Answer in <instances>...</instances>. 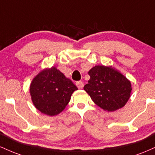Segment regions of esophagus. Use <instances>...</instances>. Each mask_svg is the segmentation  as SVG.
Instances as JSON below:
<instances>
[{
  "label": "esophagus",
  "mask_w": 155,
  "mask_h": 155,
  "mask_svg": "<svg viewBox=\"0 0 155 155\" xmlns=\"http://www.w3.org/2000/svg\"><path fill=\"white\" fill-rule=\"evenodd\" d=\"M76 86H77L78 88L82 89L83 87H84V83H83V81H77V82H76Z\"/></svg>",
  "instance_id": "obj_1"
}]
</instances>
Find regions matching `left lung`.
<instances>
[{"label": "left lung", "mask_w": 155, "mask_h": 155, "mask_svg": "<svg viewBox=\"0 0 155 155\" xmlns=\"http://www.w3.org/2000/svg\"><path fill=\"white\" fill-rule=\"evenodd\" d=\"M90 79L85 90L96 105L108 111L122 108L130 97L131 83L111 66L96 65L88 72Z\"/></svg>", "instance_id": "obj_1"}]
</instances>
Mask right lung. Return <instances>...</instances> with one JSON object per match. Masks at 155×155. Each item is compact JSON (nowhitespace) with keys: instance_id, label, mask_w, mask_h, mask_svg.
Masks as SVG:
<instances>
[{"instance_id":"obj_1","label":"right lung","mask_w":155,"mask_h":155,"mask_svg":"<svg viewBox=\"0 0 155 155\" xmlns=\"http://www.w3.org/2000/svg\"><path fill=\"white\" fill-rule=\"evenodd\" d=\"M76 90L78 88L71 80L55 67L41 71L30 86L35 107L49 116H55L63 111Z\"/></svg>"}]
</instances>
